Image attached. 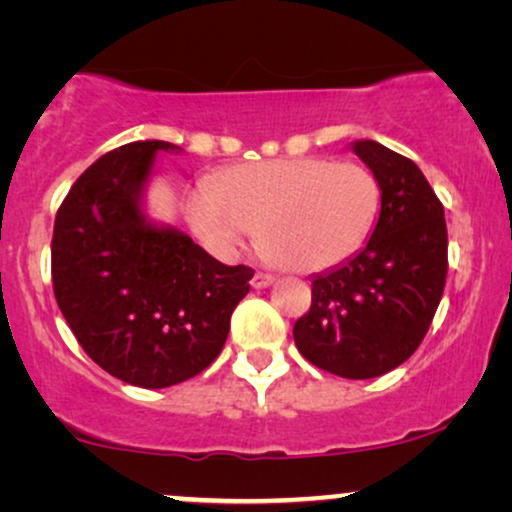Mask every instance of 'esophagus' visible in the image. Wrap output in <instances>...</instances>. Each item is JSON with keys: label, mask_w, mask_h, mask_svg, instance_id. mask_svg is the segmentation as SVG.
Wrapping results in <instances>:
<instances>
[{"label": "esophagus", "mask_w": 512, "mask_h": 512, "mask_svg": "<svg viewBox=\"0 0 512 512\" xmlns=\"http://www.w3.org/2000/svg\"><path fill=\"white\" fill-rule=\"evenodd\" d=\"M273 282H275L273 275H268V273H256L254 278H251V287H254V290H263V287L273 285Z\"/></svg>", "instance_id": "obj_1"}]
</instances>
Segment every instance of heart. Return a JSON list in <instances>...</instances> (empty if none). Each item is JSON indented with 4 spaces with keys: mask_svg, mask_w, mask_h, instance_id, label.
I'll return each mask as SVG.
<instances>
[{
    "mask_svg": "<svg viewBox=\"0 0 512 512\" xmlns=\"http://www.w3.org/2000/svg\"><path fill=\"white\" fill-rule=\"evenodd\" d=\"M378 184L357 162L328 158L232 165L186 198V222L210 249L230 254L256 232L261 254L292 273L335 266L364 244L378 213Z\"/></svg>",
    "mask_w": 512,
    "mask_h": 512,
    "instance_id": "1",
    "label": "heart"
}]
</instances>
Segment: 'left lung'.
<instances>
[{"label":"left lung","mask_w":512,"mask_h":512,"mask_svg":"<svg viewBox=\"0 0 512 512\" xmlns=\"http://www.w3.org/2000/svg\"><path fill=\"white\" fill-rule=\"evenodd\" d=\"M381 189L369 242L311 278V309L294 323L297 350L342 378H376L412 357L431 326L448 273L443 206L405 155L352 143Z\"/></svg>","instance_id":"8db88e82"}]
</instances>
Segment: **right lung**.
Masks as SVG:
<instances>
[{
  "label": "right lung",
  "mask_w": 512,
  "mask_h": 512,
  "mask_svg": "<svg viewBox=\"0 0 512 512\" xmlns=\"http://www.w3.org/2000/svg\"><path fill=\"white\" fill-rule=\"evenodd\" d=\"M167 141H134L88 167L57 210L52 285L81 347L107 374L167 388L218 357L254 270L225 266L146 213Z\"/></svg>",
  "instance_id": "obj_1"
}]
</instances>
